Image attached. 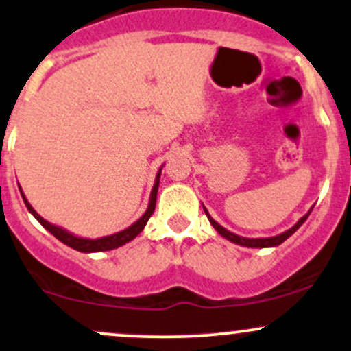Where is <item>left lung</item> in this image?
<instances>
[{"label":"left lung","instance_id":"left-lung-1","mask_svg":"<svg viewBox=\"0 0 351 351\" xmlns=\"http://www.w3.org/2000/svg\"><path fill=\"white\" fill-rule=\"evenodd\" d=\"M203 210H205V213H206L208 219H210L211 226H213V228L217 230V232H218L219 234H221L223 238H226V240H228V241H232V243H234V245H240V246H246V248H273V246L282 245L283 241L287 240V238H290L291 234H293V233L296 232V230H298L300 226H302L303 223L306 221L308 215L311 213V210H313V208H311V210L308 211L306 215H303V217L300 218L298 221H296L295 225L291 226L290 230H287V232H283V233L276 234V237H268V238H245V237H240V234H237V233L228 232V230L223 228V226L219 225V223H217V221H215L213 218L210 217V213H208V210H206L205 206H203Z\"/></svg>","mask_w":351,"mask_h":351}]
</instances>
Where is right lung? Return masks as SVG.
<instances>
[{"label":"right lung","instance_id":"right-lung-1","mask_svg":"<svg viewBox=\"0 0 351 351\" xmlns=\"http://www.w3.org/2000/svg\"><path fill=\"white\" fill-rule=\"evenodd\" d=\"M161 169H163V165H161L160 169H158V173H156L155 184H153L152 193H149V203H148V208H146L145 213L141 215V217L138 218L136 221L133 223V225H130L128 228L121 230V232H118V233L108 234V237H101V238L78 237V234H75V233L68 232V230H64L63 226H58V225H53V223L46 221V219L43 217H40V215L36 213V210H34V208L29 205V202H28V199H26L25 193H23L21 186H19V193H21L23 202H25V205H26V208H28L29 213H32L33 217L36 218L38 221H40L41 225H43L49 233L53 234V237L58 238V240H60L61 243H64L66 246H69V248L76 250V252H82V253L108 252V250H114V248H119V246L130 243V241L134 240V238H136L138 234L143 232V228L146 226V223H148L149 217H152L153 211H155L156 193H158V186H160Z\"/></svg>","mask_w":351,"mask_h":351}]
</instances>
